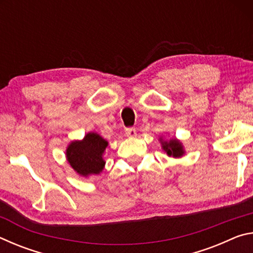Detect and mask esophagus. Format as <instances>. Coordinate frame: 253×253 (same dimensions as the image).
<instances>
[{"label":"esophagus","mask_w":253,"mask_h":253,"mask_svg":"<svg viewBox=\"0 0 253 253\" xmlns=\"http://www.w3.org/2000/svg\"><path fill=\"white\" fill-rule=\"evenodd\" d=\"M125 134H126L127 137H135L137 135V132H136L135 128H131L130 127V128H126Z\"/></svg>","instance_id":"obj_1"}]
</instances>
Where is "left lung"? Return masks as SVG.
<instances>
[{
    "label": "left lung",
    "instance_id": "left-lung-1",
    "mask_svg": "<svg viewBox=\"0 0 253 253\" xmlns=\"http://www.w3.org/2000/svg\"><path fill=\"white\" fill-rule=\"evenodd\" d=\"M161 144L162 147L164 151L166 152L169 156H173V157H182L184 155V148L182 143L177 140L176 138L170 139L169 142L168 140H163L161 139Z\"/></svg>",
    "mask_w": 253,
    "mask_h": 253
}]
</instances>
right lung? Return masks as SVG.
<instances>
[{
  "mask_svg": "<svg viewBox=\"0 0 253 253\" xmlns=\"http://www.w3.org/2000/svg\"><path fill=\"white\" fill-rule=\"evenodd\" d=\"M108 142L96 132H88L83 140L71 142L67 148L68 163L81 176L99 174L105 168L102 158Z\"/></svg>",
  "mask_w": 253,
  "mask_h": 253,
  "instance_id": "add662e5",
  "label": "right lung"
}]
</instances>
